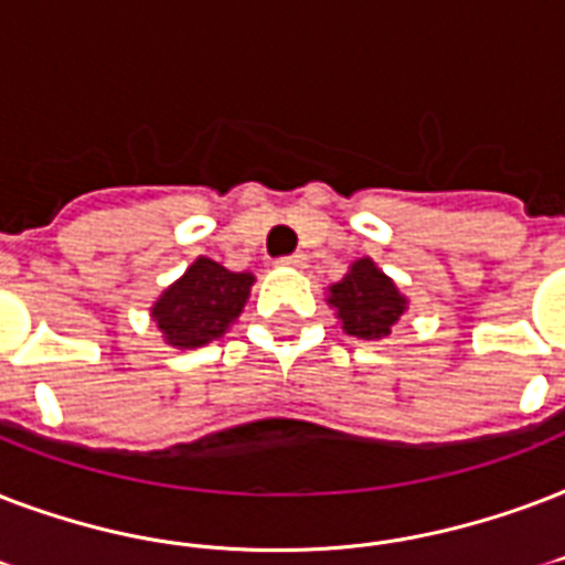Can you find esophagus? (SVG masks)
<instances>
[{"instance_id": "esophagus-1", "label": "esophagus", "mask_w": 565, "mask_h": 565, "mask_svg": "<svg viewBox=\"0 0 565 565\" xmlns=\"http://www.w3.org/2000/svg\"><path fill=\"white\" fill-rule=\"evenodd\" d=\"M282 265H291V268H303L306 256H303V253H291V256H282Z\"/></svg>"}]
</instances>
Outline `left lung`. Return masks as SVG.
I'll list each match as a JSON object with an SVG mask.
<instances>
[{
    "label": "left lung",
    "instance_id": "1",
    "mask_svg": "<svg viewBox=\"0 0 565 565\" xmlns=\"http://www.w3.org/2000/svg\"><path fill=\"white\" fill-rule=\"evenodd\" d=\"M330 303L339 309L344 330L369 342L386 339L406 309L404 295L371 259L353 262L342 282L330 288Z\"/></svg>",
    "mask_w": 565,
    "mask_h": 565
}]
</instances>
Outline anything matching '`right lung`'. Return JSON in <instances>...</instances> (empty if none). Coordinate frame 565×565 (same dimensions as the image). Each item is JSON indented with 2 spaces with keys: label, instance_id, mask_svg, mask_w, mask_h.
Masks as SVG:
<instances>
[{
  "label": "right lung",
  "instance_id": "add662e5",
  "mask_svg": "<svg viewBox=\"0 0 565 565\" xmlns=\"http://www.w3.org/2000/svg\"><path fill=\"white\" fill-rule=\"evenodd\" d=\"M253 274H235L212 259H196L152 306V318L173 348H203L242 315Z\"/></svg>",
  "mask_w": 565,
  "mask_h": 565
}]
</instances>
